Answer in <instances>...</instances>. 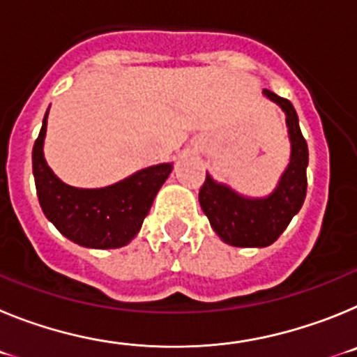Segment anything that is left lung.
I'll return each instance as SVG.
<instances>
[{
    "mask_svg": "<svg viewBox=\"0 0 357 357\" xmlns=\"http://www.w3.org/2000/svg\"><path fill=\"white\" fill-rule=\"evenodd\" d=\"M263 93L286 112L291 139V160L277 189L268 198L250 200L216 184L207 175L198 193L202 211L209 218L214 232L232 247H268L277 241L291 218L301 211L307 189V143L298 127L295 107L272 91L264 89Z\"/></svg>",
    "mask_w": 357,
    "mask_h": 357,
    "instance_id": "1",
    "label": "left lung"
}]
</instances>
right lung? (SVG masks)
Instances as JSON below:
<instances>
[{"label":"right lung","instance_id":"obj_1","mask_svg":"<svg viewBox=\"0 0 357 357\" xmlns=\"http://www.w3.org/2000/svg\"><path fill=\"white\" fill-rule=\"evenodd\" d=\"M46 119L33 144L31 164L43 213L61 234L87 248L125 247L137 232L153 198L172 172V164H157L114 185L78 189L64 184L50 169L43 144Z\"/></svg>","mask_w":357,"mask_h":357}]
</instances>
